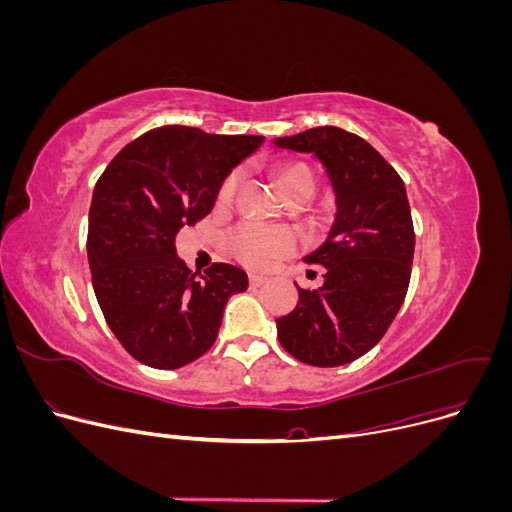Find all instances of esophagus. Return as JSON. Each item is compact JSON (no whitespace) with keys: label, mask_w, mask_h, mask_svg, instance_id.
Returning a JSON list of instances; mask_svg holds the SVG:
<instances>
[{"label":"esophagus","mask_w":512,"mask_h":512,"mask_svg":"<svg viewBox=\"0 0 512 512\" xmlns=\"http://www.w3.org/2000/svg\"><path fill=\"white\" fill-rule=\"evenodd\" d=\"M265 282H267V277H265V275L250 273V284H252V286H262Z\"/></svg>","instance_id":"obj_1"}]
</instances>
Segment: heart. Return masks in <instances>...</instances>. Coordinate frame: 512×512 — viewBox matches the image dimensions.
Listing matches in <instances>:
<instances>
[{
	"label": "heart",
	"mask_w": 512,
	"mask_h": 512,
	"mask_svg": "<svg viewBox=\"0 0 512 512\" xmlns=\"http://www.w3.org/2000/svg\"><path fill=\"white\" fill-rule=\"evenodd\" d=\"M277 190L286 196L299 190H314V175L301 162H286L275 168ZM239 185V173H230L218 192L220 203H228L235 196ZM299 245L297 232L288 226H262L243 222L228 235V250L239 262L252 269H267L277 258L288 256Z\"/></svg>",
	"instance_id": "1"
}]
</instances>
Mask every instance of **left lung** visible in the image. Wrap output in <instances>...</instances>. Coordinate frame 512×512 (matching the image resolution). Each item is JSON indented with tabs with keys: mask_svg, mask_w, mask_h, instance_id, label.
Segmentation results:
<instances>
[{
	"mask_svg": "<svg viewBox=\"0 0 512 512\" xmlns=\"http://www.w3.org/2000/svg\"><path fill=\"white\" fill-rule=\"evenodd\" d=\"M273 143L314 153L337 200L327 241L305 258L324 267V284L297 286V307L275 320L277 339L307 365L352 363L380 342L406 299L414 256L406 185L365 138L342 128H312Z\"/></svg>",
	"mask_w": 512,
	"mask_h": 512,
	"instance_id": "8db88e82",
	"label": "left lung"
}]
</instances>
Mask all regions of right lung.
Segmentation results:
<instances>
[{
    "label": "right lung",
    "instance_id": "add662e5",
    "mask_svg": "<svg viewBox=\"0 0 512 512\" xmlns=\"http://www.w3.org/2000/svg\"><path fill=\"white\" fill-rule=\"evenodd\" d=\"M262 136L156 128L123 147L96 183L87 256L106 324L136 361L179 369L218 337L232 294L247 275L213 262L195 277L177 256L175 237L211 213L230 170Z\"/></svg>",
    "mask_w": 512,
    "mask_h": 512
}]
</instances>
